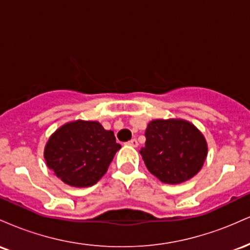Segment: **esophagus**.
Instances as JSON below:
<instances>
[{
  "label": "esophagus",
  "instance_id": "1",
  "mask_svg": "<svg viewBox=\"0 0 250 250\" xmlns=\"http://www.w3.org/2000/svg\"><path fill=\"white\" fill-rule=\"evenodd\" d=\"M128 146H130V147H137L139 146V142H137L136 139H131L130 141L127 142Z\"/></svg>",
  "mask_w": 250,
  "mask_h": 250
}]
</instances>
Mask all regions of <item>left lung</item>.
<instances>
[{"label":"left lung","instance_id":"1","mask_svg":"<svg viewBox=\"0 0 250 250\" xmlns=\"http://www.w3.org/2000/svg\"><path fill=\"white\" fill-rule=\"evenodd\" d=\"M141 154L146 167L161 182L179 185L194 177L208 154L205 136L191 122L157 119L148 123Z\"/></svg>","mask_w":250,"mask_h":250}]
</instances>
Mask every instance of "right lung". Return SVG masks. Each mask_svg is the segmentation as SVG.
I'll list each match as a JSON object with an SVG mask.
<instances>
[{
    "label": "right lung",
    "instance_id": "add662e5",
    "mask_svg": "<svg viewBox=\"0 0 250 250\" xmlns=\"http://www.w3.org/2000/svg\"><path fill=\"white\" fill-rule=\"evenodd\" d=\"M121 145L114 131L97 121L67 122L48 139L44 156L48 168L70 187L94 186L107 173Z\"/></svg>",
    "mask_w": 250,
    "mask_h": 250
}]
</instances>
